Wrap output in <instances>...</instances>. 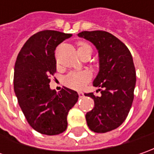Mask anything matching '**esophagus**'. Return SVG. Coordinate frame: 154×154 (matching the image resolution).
<instances>
[{"label":"esophagus","mask_w":154,"mask_h":154,"mask_svg":"<svg viewBox=\"0 0 154 154\" xmlns=\"http://www.w3.org/2000/svg\"><path fill=\"white\" fill-rule=\"evenodd\" d=\"M78 94H79V97H80V98H83V97H84V93L82 92H78Z\"/></svg>","instance_id":"obj_1"}]
</instances>
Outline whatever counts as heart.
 <instances>
[{"label":"heart","instance_id":"b5f03b06","mask_svg":"<svg viewBox=\"0 0 154 154\" xmlns=\"http://www.w3.org/2000/svg\"><path fill=\"white\" fill-rule=\"evenodd\" d=\"M87 50H92L91 46L86 43H79L78 44V53L83 52ZM91 80V75L86 71L81 72H72L68 74L65 78V84L74 90H80Z\"/></svg>","mask_w":154,"mask_h":154}]
</instances>
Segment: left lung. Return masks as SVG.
Segmentation results:
<instances>
[{
    "label": "left lung",
    "mask_w": 154,
    "mask_h": 154,
    "mask_svg": "<svg viewBox=\"0 0 154 154\" xmlns=\"http://www.w3.org/2000/svg\"><path fill=\"white\" fill-rule=\"evenodd\" d=\"M78 36L98 51L99 70L92 84L103 88L100 96L85 93L94 100L93 109L86 113V122L93 132L106 133L125 121L132 106L136 82L133 58L127 46L107 32L85 31Z\"/></svg>",
    "instance_id": "1"
}]
</instances>
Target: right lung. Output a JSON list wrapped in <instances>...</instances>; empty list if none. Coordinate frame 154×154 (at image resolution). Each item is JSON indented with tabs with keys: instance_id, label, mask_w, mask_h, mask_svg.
<instances>
[{
	"instance_id": "add662e5",
	"label": "right lung",
	"mask_w": 154,
	"mask_h": 154,
	"mask_svg": "<svg viewBox=\"0 0 154 154\" xmlns=\"http://www.w3.org/2000/svg\"><path fill=\"white\" fill-rule=\"evenodd\" d=\"M72 34L46 30L34 34L20 51L14 66V87L19 104L30 126L38 133L59 134L68 127L67 116L78 101L77 92L63 86L50 87L56 71V48Z\"/></svg>"
}]
</instances>
